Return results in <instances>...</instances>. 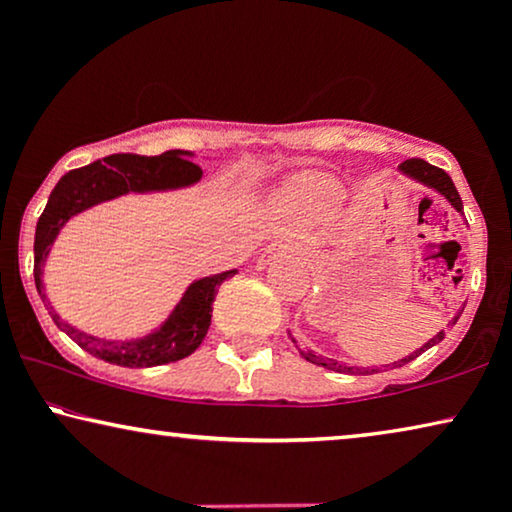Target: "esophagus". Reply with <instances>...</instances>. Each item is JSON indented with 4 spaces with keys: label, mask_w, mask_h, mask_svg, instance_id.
Here are the masks:
<instances>
[{
    "label": "esophagus",
    "mask_w": 512,
    "mask_h": 512,
    "mask_svg": "<svg viewBox=\"0 0 512 512\" xmlns=\"http://www.w3.org/2000/svg\"><path fill=\"white\" fill-rule=\"evenodd\" d=\"M279 247H282V244H270V247L263 251V256H261V261H258V265H265V263H268V261H270V258L277 254V251H279Z\"/></svg>",
    "instance_id": "1"
}]
</instances>
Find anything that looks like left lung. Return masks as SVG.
Instances as JSON below:
<instances>
[{
  "instance_id": "8db88e82",
  "label": "left lung",
  "mask_w": 512,
  "mask_h": 512,
  "mask_svg": "<svg viewBox=\"0 0 512 512\" xmlns=\"http://www.w3.org/2000/svg\"><path fill=\"white\" fill-rule=\"evenodd\" d=\"M398 167H401V172L410 174L412 179L422 181V184L431 186V188H436V191L443 193L445 198L450 200L452 205L459 209V212H461V209H464V202H461L459 193H457V188H454L452 179H450V174H447L445 170H440V167L431 165V163H426V160H422V158H408V160H403V163L398 165ZM457 319H459V317H454V324H457ZM443 338H445V331H440V333L436 335V338H431L429 342H426V345H424L422 349H417V352H415V354H410L408 359H401V361H398V366H405V363H408V361L417 359L419 354L426 352V349L433 347V345H438V342L443 340ZM307 361L317 363V366L331 368V370H342V366H338V363L331 361V359H324V356H314V354H307ZM347 370H352V368H347Z\"/></svg>"
}]
</instances>
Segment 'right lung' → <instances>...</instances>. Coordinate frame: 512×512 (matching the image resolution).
I'll use <instances>...</instances> for the list:
<instances>
[{
	"label": "right lung",
	"mask_w": 512,
	"mask_h": 512,
	"mask_svg": "<svg viewBox=\"0 0 512 512\" xmlns=\"http://www.w3.org/2000/svg\"><path fill=\"white\" fill-rule=\"evenodd\" d=\"M186 158L188 151L179 149L165 151L153 158L137 156V153H114V156L67 172L55 184L46 209L37 221V233H34V284H37V291L41 293V268H44L48 251H51L55 235L65 226L69 216L128 191H163V188L193 184V181L200 179L202 170ZM233 275L235 270H230L191 284V289L186 291V296L181 298L177 310L172 312V317L165 321L163 328L135 342L95 340L65 324L53 312V307H48V310H51V317L60 331H65L76 345L97 356V359L116 363V366L123 368L163 366V363L184 359V356L193 354L200 347V342L207 335L209 321H212V303L216 291Z\"/></svg>",
	"instance_id": "1"
}]
</instances>
